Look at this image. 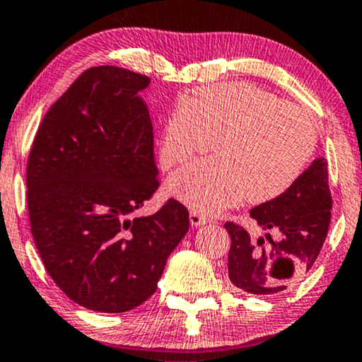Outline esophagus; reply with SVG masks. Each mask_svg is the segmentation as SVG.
<instances>
[{"mask_svg": "<svg viewBox=\"0 0 362 362\" xmlns=\"http://www.w3.org/2000/svg\"><path fill=\"white\" fill-rule=\"evenodd\" d=\"M209 223V219L204 214H200L199 211H190V224L195 226H206Z\"/></svg>", "mask_w": 362, "mask_h": 362, "instance_id": "obj_1", "label": "esophagus"}]
</instances>
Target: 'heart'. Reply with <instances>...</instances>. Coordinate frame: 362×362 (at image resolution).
I'll list each match as a JSON object with an SVG mask.
<instances>
[{"label": "heart", "mask_w": 362, "mask_h": 362, "mask_svg": "<svg viewBox=\"0 0 362 362\" xmlns=\"http://www.w3.org/2000/svg\"><path fill=\"white\" fill-rule=\"evenodd\" d=\"M217 155L178 170L172 190L195 211L216 214L247 200L269 202L313 158L317 128L308 112L246 82L202 87L163 121L160 158L184 163L214 145Z\"/></svg>", "instance_id": "obj_1"}]
</instances>
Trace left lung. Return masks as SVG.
<instances>
[{
    "label": "left lung",
    "mask_w": 362,
    "mask_h": 362,
    "mask_svg": "<svg viewBox=\"0 0 362 362\" xmlns=\"http://www.w3.org/2000/svg\"><path fill=\"white\" fill-rule=\"evenodd\" d=\"M330 209L327 160L317 158L285 194L250 211L267 236L252 241L243 226L226 223L233 285L255 295H276L297 285L324 246Z\"/></svg>",
    "instance_id": "left-lung-1"
}]
</instances>
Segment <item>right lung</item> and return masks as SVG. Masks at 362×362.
<instances>
[{
    "mask_svg": "<svg viewBox=\"0 0 362 362\" xmlns=\"http://www.w3.org/2000/svg\"><path fill=\"white\" fill-rule=\"evenodd\" d=\"M150 77L115 65L82 72L52 104L27 163L30 228L47 273L72 302L121 313L156 291L189 211L158 190L153 126L138 93Z\"/></svg>",
    "mask_w": 362,
    "mask_h": 362,
    "instance_id": "1",
    "label": "right lung"
}]
</instances>
